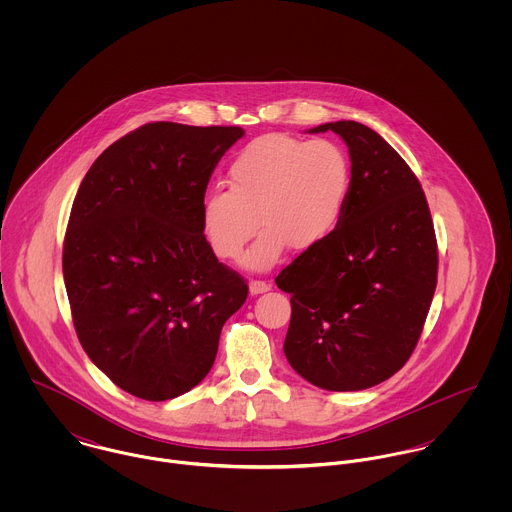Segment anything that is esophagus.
Segmentation results:
<instances>
[{"label": "esophagus", "instance_id": "obj_1", "mask_svg": "<svg viewBox=\"0 0 512 512\" xmlns=\"http://www.w3.org/2000/svg\"><path fill=\"white\" fill-rule=\"evenodd\" d=\"M272 290V286L268 282H262V280H252L250 282V293L252 295H258V293H266Z\"/></svg>", "mask_w": 512, "mask_h": 512}]
</instances>
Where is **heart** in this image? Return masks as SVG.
Masks as SVG:
<instances>
[{"label": "heart", "instance_id": "b5f03b06", "mask_svg": "<svg viewBox=\"0 0 512 512\" xmlns=\"http://www.w3.org/2000/svg\"><path fill=\"white\" fill-rule=\"evenodd\" d=\"M230 189H211L201 203V224L220 260L244 258L252 270L272 268L292 246L305 252L325 244L341 226L353 167L333 140L266 134L242 147L228 167Z\"/></svg>", "mask_w": 512, "mask_h": 512}]
</instances>
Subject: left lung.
Segmentation results:
<instances>
[{
	"label": "left lung",
	"mask_w": 512,
	"mask_h": 512,
	"mask_svg": "<svg viewBox=\"0 0 512 512\" xmlns=\"http://www.w3.org/2000/svg\"><path fill=\"white\" fill-rule=\"evenodd\" d=\"M349 147L353 189L337 232L301 252L276 284L292 295L284 353L307 382L365 390L414 353L438 284V242L422 185L374 130L353 120L311 134Z\"/></svg>",
	"instance_id": "8db88e82"
}]
</instances>
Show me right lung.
Wrapping results in <instances>:
<instances>
[{
	"label": "right lung",
	"mask_w": 512,
	"mask_h": 512,
	"mask_svg": "<svg viewBox=\"0 0 512 512\" xmlns=\"http://www.w3.org/2000/svg\"><path fill=\"white\" fill-rule=\"evenodd\" d=\"M238 126L151 122L106 147L74 197L63 276L90 361L149 402L171 400L211 370L220 331L248 295L217 260L201 203Z\"/></svg>",
	"instance_id": "right-lung-1"
}]
</instances>
